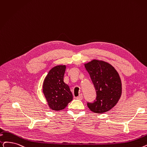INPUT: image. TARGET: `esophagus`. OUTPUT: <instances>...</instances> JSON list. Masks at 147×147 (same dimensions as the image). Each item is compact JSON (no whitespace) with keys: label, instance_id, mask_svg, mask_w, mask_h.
<instances>
[{"label":"esophagus","instance_id":"esophagus-1","mask_svg":"<svg viewBox=\"0 0 147 147\" xmlns=\"http://www.w3.org/2000/svg\"><path fill=\"white\" fill-rule=\"evenodd\" d=\"M76 98H77L78 100H82V98H83V95H82V94H80L79 96H78L77 97H76Z\"/></svg>","mask_w":147,"mask_h":147}]
</instances>
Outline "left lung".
<instances>
[{
	"mask_svg": "<svg viewBox=\"0 0 147 147\" xmlns=\"http://www.w3.org/2000/svg\"><path fill=\"white\" fill-rule=\"evenodd\" d=\"M97 93L96 100L88 103L94 113H104L115 106L122 94L120 76L112 65L105 61L93 59L84 63Z\"/></svg>",
	"mask_w": 147,
	"mask_h": 147,
	"instance_id": "left-lung-1",
	"label": "left lung"
}]
</instances>
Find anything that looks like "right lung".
Wrapping results in <instances>:
<instances>
[{"label": "right lung", "instance_id": "add662e5", "mask_svg": "<svg viewBox=\"0 0 147 147\" xmlns=\"http://www.w3.org/2000/svg\"><path fill=\"white\" fill-rule=\"evenodd\" d=\"M65 65L53 67L49 71L42 84V92L50 109L62 110L73 98L69 86L63 81Z\"/></svg>", "mask_w": 147, "mask_h": 147}]
</instances>
